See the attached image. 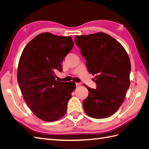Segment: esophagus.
<instances>
[{
  "label": "esophagus",
  "instance_id": "1",
  "mask_svg": "<svg viewBox=\"0 0 149 149\" xmlns=\"http://www.w3.org/2000/svg\"><path fill=\"white\" fill-rule=\"evenodd\" d=\"M81 85V83H76V86H78Z\"/></svg>",
  "mask_w": 149,
  "mask_h": 149
}]
</instances>
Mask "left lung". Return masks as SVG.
Masks as SVG:
<instances>
[{"label":"left lung","mask_w":149,"mask_h":149,"mask_svg":"<svg viewBox=\"0 0 149 149\" xmlns=\"http://www.w3.org/2000/svg\"><path fill=\"white\" fill-rule=\"evenodd\" d=\"M74 42L86 60L89 73L96 75V89H88L83 102L86 113L95 119L109 118L124 102L130 86L131 65L124 48L108 34L76 35Z\"/></svg>","instance_id":"8db88e82"}]
</instances>
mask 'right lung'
Instances as JSON below:
<instances>
[{
    "label": "right lung",
    "instance_id": "1",
    "mask_svg": "<svg viewBox=\"0 0 149 149\" xmlns=\"http://www.w3.org/2000/svg\"><path fill=\"white\" fill-rule=\"evenodd\" d=\"M74 43L70 36L38 35L26 45L20 58L17 80L25 102L34 114L47 122L60 119L76 84L56 80L61 63Z\"/></svg>",
    "mask_w": 149,
    "mask_h": 149
}]
</instances>
